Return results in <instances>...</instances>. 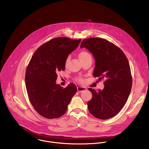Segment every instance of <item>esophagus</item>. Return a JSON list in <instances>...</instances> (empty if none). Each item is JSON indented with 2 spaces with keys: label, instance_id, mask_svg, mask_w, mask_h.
I'll return each mask as SVG.
<instances>
[{
  "label": "esophagus",
  "instance_id": "34e87169",
  "mask_svg": "<svg viewBox=\"0 0 149 149\" xmlns=\"http://www.w3.org/2000/svg\"><path fill=\"white\" fill-rule=\"evenodd\" d=\"M77 91L79 93H81V92H83L84 91H86L87 90V88L84 87H80V86H79L77 87Z\"/></svg>",
  "mask_w": 149,
  "mask_h": 149
}]
</instances>
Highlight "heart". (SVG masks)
<instances>
[{
    "label": "heart",
    "instance_id": "b5f03b06",
    "mask_svg": "<svg viewBox=\"0 0 149 149\" xmlns=\"http://www.w3.org/2000/svg\"><path fill=\"white\" fill-rule=\"evenodd\" d=\"M88 56H90V54L86 51H81V52H80V53L79 54V58L80 59V61H82L84 59H85L86 58L88 57ZM69 57H68L65 61V64L66 65L68 61H69ZM76 80L79 82V83H82L83 82V79L81 77H79V78H77L76 79Z\"/></svg>",
    "mask_w": 149,
    "mask_h": 149
}]
</instances>
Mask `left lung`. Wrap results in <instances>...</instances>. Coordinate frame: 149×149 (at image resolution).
<instances>
[{
    "mask_svg": "<svg viewBox=\"0 0 149 149\" xmlns=\"http://www.w3.org/2000/svg\"><path fill=\"white\" fill-rule=\"evenodd\" d=\"M95 58L94 77L105 79L102 90L89 88L92 98L88 109L94 117L108 119L118 114L125 105L130 94L132 77L128 60L123 52L113 43L101 38H90L82 41Z\"/></svg>",
    "mask_w": 149,
    "mask_h": 149,
    "instance_id": "left-lung-1",
    "label": "left lung"
}]
</instances>
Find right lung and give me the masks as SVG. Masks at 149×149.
I'll return each mask as SVG.
<instances>
[{"instance_id":"1","label":"right lung","mask_w":149,"mask_h":149,"mask_svg":"<svg viewBox=\"0 0 149 149\" xmlns=\"http://www.w3.org/2000/svg\"><path fill=\"white\" fill-rule=\"evenodd\" d=\"M81 41L67 37L53 38L40 46L27 66L25 80L27 94L35 110L42 116L54 119L66 112L77 87L70 83L56 84L57 73L65 70V61Z\"/></svg>"}]
</instances>
